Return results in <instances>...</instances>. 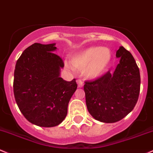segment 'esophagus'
Returning a JSON list of instances; mask_svg holds the SVG:
<instances>
[{"label":"esophagus","mask_w":153,"mask_h":153,"mask_svg":"<svg viewBox=\"0 0 153 153\" xmlns=\"http://www.w3.org/2000/svg\"><path fill=\"white\" fill-rule=\"evenodd\" d=\"M76 82H77V84H78V87H83L84 83H83V81H82V80H81V79H77L76 80Z\"/></svg>","instance_id":"34e87169"}]
</instances>
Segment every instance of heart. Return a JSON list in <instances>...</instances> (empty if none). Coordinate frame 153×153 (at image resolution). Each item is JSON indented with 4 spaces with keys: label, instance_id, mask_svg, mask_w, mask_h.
<instances>
[{
    "label": "heart",
    "instance_id": "heart-1",
    "mask_svg": "<svg viewBox=\"0 0 153 153\" xmlns=\"http://www.w3.org/2000/svg\"><path fill=\"white\" fill-rule=\"evenodd\" d=\"M111 59V51L107 48L91 47L75 56L66 66L73 70L74 66L78 69L85 70V74L89 78L95 79L102 76L107 70Z\"/></svg>",
    "mask_w": 153,
    "mask_h": 153
}]
</instances>
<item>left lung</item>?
Wrapping results in <instances>:
<instances>
[{
  "instance_id": "obj_1",
  "label": "left lung",
  "mask_w": 153,
  "mask_h": 153,
  "mask_svg": "<svg viewBox=\"0 0 153 153\" xmlns=\"http://www.w3.org/2000/svg\"><path fill=\"white\" fill-rule=\"evenodd\" d=\"M120 62L115 71H108L94 81L85 82L86 105L95 119L115 123L134 109L140 91V74L131 53L121 46L116 51Z\"/></svg>"
}]
</instances>
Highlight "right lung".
Returning <instances> with one entry per match:
<instances>
[{
  "instance_id": "right-lung-1",
  "label": "right lung",
  "mask_w": 153,
  "mask_h": 153,
  "mask_svg": "<svg viewBox=\"0 0 153 153\" xmlns=\"http://www.w3.org/2000/svg\"><path fill=\"white\" fill-rule=\"evenodd\" d=\"M55 43H34L17 60L13 93L19 108L33 124L53 127L67 115L70 99L77 88L76 79L66 82L60 77L64 63L54 53Z\"/></svg>"
}]
</instances>
